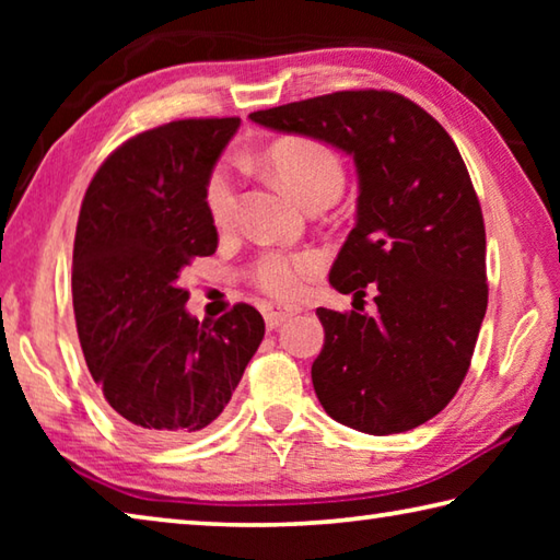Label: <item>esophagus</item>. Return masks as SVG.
Segmentation results:
<instances>
[{"mask_svg":"<svg viewBox=\"0 0 560 560\" xmlns=\"http://www.w3.org/2000/svg\"><path fill=\"white\" fill-rule=\"evenodd\" d=\"M296 314H301L296 303H267V306H264V320H267L269 328H279Z\"/></svg>","mask_w":560,"mask_h":560,"instance_id":"34e87169","label":"esophagus"}]
</instances>
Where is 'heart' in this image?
Returning a JSON list of instances; mask_svg holds the SVG:
<instances>
[{"instance_id": "1", "label": "heart", "mask_w": 560, "mask_h": 560, "mask_svg": "<svg viewBox=\"0 0 560 560\" xmlns=\"http://www.w3.org/2000/svg\"><path fill=\"white\" fill-rule=\"evenodd\" d=\"M264 163L279 183L303 205L334 202L346 185L343 160L330 145L314 138H283L273 143ZM205 205L217 226H230L236 212V183L226 167H214L205 187ZM320 269L314 252H267L254 261L252 279L271 296H293L303 281Z\"/></svg>"}]
</instances>
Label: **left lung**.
<instances>
[{"instance_id":"1","label":"left lung","mask_w":560,"mask_h":560,"mask_svg":"<svg viewBox=\"0 0 560 560\" xmlns=\"http://www.w3.org/2000/svg\"><path fill=\"white\" fill-rule=\"evenodd\" d=\"M249 118L355 163V226L328 281L353 301L375 291L377 314L316 308L326 334L311 365L318 402L377 438L420 428L457 395L487 314L485 220L457 145L393 91H338Z\"/></svg>"}]
</instances>
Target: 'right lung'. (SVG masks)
Here are the masks:
<instances>
[{"mask_svg": "<svg viewBox=\"0 0 560 560\" xmlns=\"http://www.w3.org/2000/svg\"><path fill=\"white\" fill-rule=\"evenodd\" d=\"M240 118H189L113 150L83 197L73 314L83 358L113 412L140 438L177 442L222 415L264 338L249 303L187 314L179 271L217 249L205 187Z\"/></svg>", "mask_w": 560, "mask_h": 560, "instance_id": "add662e5", "label": "right lung"}]
</instances>
